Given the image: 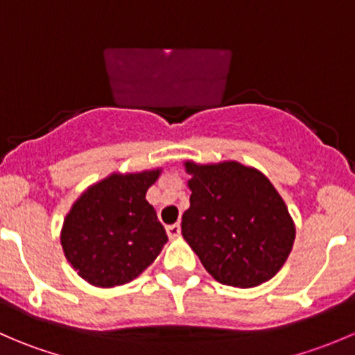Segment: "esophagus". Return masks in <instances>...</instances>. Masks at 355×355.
<instances>
[{
	"label": "esophagus",
	"instance_id": "obj_1",
	"mask_svg": "<svg viewBox=\"0 0 355 355\" xmlns=\"http://www.w3.org/2000/svg\"><path fill=\"white\" fill-rule=\"evenodd\" d=\"M166 234H168V237H170V239H178V237H180V234H182L180 225H178V223L168 225V227H166Z\"/></svg>",
	"mask_w": 355,
	"mask_h": 355
}]
</instances>
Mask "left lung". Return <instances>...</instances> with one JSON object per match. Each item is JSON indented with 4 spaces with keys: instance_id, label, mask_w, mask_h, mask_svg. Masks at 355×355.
Wrapping results in <instances>:
<instances>
[{
    "instance_id": "obj_1",
    "label": "left lung",
    "mask_w": 355,
    "mask_h": 355,
    "mask_svg": "<svg viewBox=\"0 0 355 355\" xmlns=\"http://www.w3.org/2000/svg\"><path fill=\"white\" fill-rule=\"evenodd\" d=\"M191 207L182 235L223 285L250 288L271 280L287 261L295 223L270 178L239 161H185Z\"/></svg>"
}]
</instances>
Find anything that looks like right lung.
I'll return each mask as SVG.
<instances>
[{"mask_svg":"<svg viewBox=\"0 0 355 355\" xmlns=\"http://www.w3.org/2000/svg\"><path fill=\"white\" fill-rule=\"evenodd\" d=\"M161 171H113L71 204L60 242L68 263L87 284L120 287L141 277L159 256L168 235L146 192Z\"/></svg>","mask_w":355,"mask_h":355,"instance_id":"right-lung-1","label":"right lung"}]
</instances>
